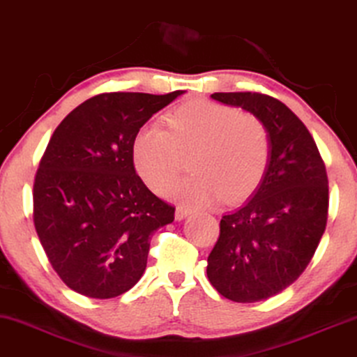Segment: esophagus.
Returning a JSON list of instances; mask_svg holds the SVG:
<instances>
[{"mask_svg":"<svg viewBox=\"0 0 357 357\" xmlns=\"http://www.w3.org/2000/svg\"><path fill=\"white\" fill-rule=\"evenodd\" d=\"M190 213H191L190 208H187V206L178 204L177 208H175V219L182 220V219H185V217H187Z\"/></svg>","mask_w":357,"mask_h":357,"instance_id":"esophagus-1","label":"esophagus"}]
</instances>
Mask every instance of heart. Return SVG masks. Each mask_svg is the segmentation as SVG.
<instances>
[{"label": "heart", "mask_w": 357, "mask_h": 357, "mask_svg": "<svg viewBox=\"0 0 357 357\" xmlns=\"http://www.w3.org/2000/svg\"><path fill=\"white\" fill-rule=\"evenodd\" d=\"M164 130L146 126L132 142L138 177L156 195H167L190 156L195 175L177 195L193 206L246 201L264 182L272 142L259 117L213 100H188L167 111Z\"/></svg>", "instance_id": "obj_1"}]
</instances>
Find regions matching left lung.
I'll use <instances>...</instances> for the list:
<instances>
[{
	"label": "left lung",
	"instance_id": "obj_1",
	"mask_svg": "<svg viewBox=\"0 0 357 357\" xmlns=\"http://www.w3.org/2000/svg\"><path fill=\"white\" fill-rule=\"evenodd\" d=\"M211 98L250 111L271 135L264 182L243 208L222 215L206 268L224 298L262 301L298 280L317 250L328 215L327 170L306 126L277 98L256 91Z\"/></svg>",
	"mask_w": 357,
	"mask_h": 357
}]
</instances>
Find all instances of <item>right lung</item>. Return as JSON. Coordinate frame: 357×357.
I'll use <instances>...</instances> for the list:
<instances>
[{"label":"right lung","instance_id":"add662e5","mask_svg":"<svg viewBox=\"0 0 357 357\" xmlns=\"http://www.w3.org/2000/svg\"><path fill=\"white\" fill-rule=\"evenodd\" d=\"M182 93H100L56 127L35 174L33 225L70 290L107 299L142 278L149 236L174 220L175 208L138 177L132 142Z\"/></svg>","mask_w":357,"mask_h":357}]
</instances>
